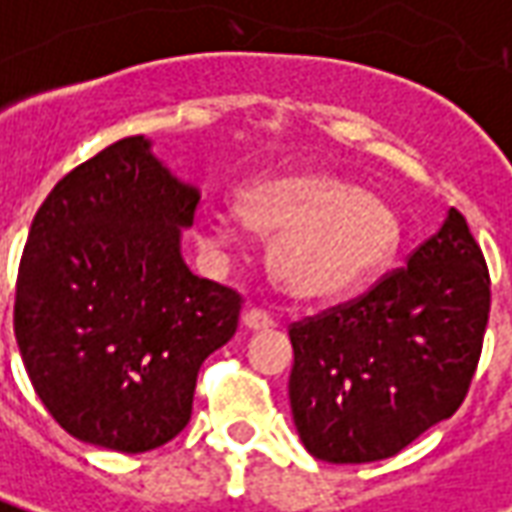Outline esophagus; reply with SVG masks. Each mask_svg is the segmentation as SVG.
<instances>
[{"label":"esophagus","mask_w":512,"mask_h":512,"mask_svg":"<svg viewBox=\"0 0 512 512\" xmlns=\"http://www.w3.org/2000/svg\"><path fill=\"white\" fill-rule=\"evenodd\" d=\"M243 325L249 330H269L274 328V316L269 311H263V308H249L243 314Z\"/></svg>","instance_id":"1"}]
</instances>
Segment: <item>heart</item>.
<instances>
[{
	"label": "heart",
	"mask_w": 512,
	"mask_h": 512,
	"mask_svg": "<svg viewBox=\"0 0 512 512\" xmlns=\"http://www.w3.org/2000/svg\"><path fill=\"white\" fill-rule=\"evenodd\" d=\"M235 215L271 241V271L300 300H339L373 285L401 246V218L387 198L325 170H294L246 184ZM227 218L204 224V238L224 243Z\"/></svg>",
	"instance_id": "obj_1"
}]
</instances>
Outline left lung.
<instances>
[{
	"mask_svg": "<svg viewBox=\"0 0 512 512\" xmlns=\"http://www.w3.org/2000/svg\"><path fill=\"white\" fill-rule=\"evenodd\" d=\"M488 314V263L451 207L403 269L288 328L302 446L336 465L387 460L448 420L468 395Z\"/></svg>",
	"mask_w": 512,
	"mask_h": 512,
	"instance_id": "left-lung-1",
	"label": "left lung"
}]
</instances>
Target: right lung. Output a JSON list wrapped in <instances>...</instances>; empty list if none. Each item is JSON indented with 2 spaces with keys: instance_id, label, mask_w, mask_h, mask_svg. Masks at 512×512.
<instances>
[{
  "instance_id": "1",
  "label": "right lung",
  "mask_w": 512,
  "mask_h": 512,
  "mask_svg": "<svg viewBox=\"0 0 512 512\" xmlns=\"http://www.w3.org/2000/svg\"><path fill=\"white\" fill-rule=\"evenodd\" d=\"M198 190L145 137L69 170L24 243L13 330L33 389L72 437L120 454L190 423L204 358L235 336L243 297L182 260Z\"/></svg>"
}]
</instances>
